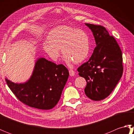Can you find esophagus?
<instances>
[{
	"instance_id": "34e87169",
	"label": "esophagus",
	"mask_w": 134,
	"mask_h": 134,
	"mask_svg": "<svg viewBox=\"0 0 134 134\" xmlns=\"http://www.w3.org/2000/svg\"><path fill=\"white\" fill-rule=\"evenodd\" d=\"M69 73H70V76H74V75H75V72H74V71L72 70H69Z\"/></svg>"
}]
</instances>
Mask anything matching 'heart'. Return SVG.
<instances>
[{
  "label": "heart",
  "instance_id": "b5f03b06",
  "mask_svg": "<svg viewBox=\"0 0 134 134\" xmlns=\"http://www.w3.org/2000/svg\"><path fill=\"white\" fill-rule=\"evenodd\" d=\"M44 50L54 62L58 61L61 49L63 60L67 63H79L86 59L90 52L89 36L83 30L67 25H60L50 30Z\"/></svg>",
  "mask_w": 134,
  "mask_h": 134
}]
</instances>
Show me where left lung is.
Segmentation results:
<instances>
[{"mask_svg": "<svg viewBox=\"0 0 134 134\" xmlns=\"http://www.w3.org/2000/svg\"><path fill=\"white\" fill-rule=\"evenodd\" d=\"M85 25L92 30L96 47L89 61L78 69L87 82L85 93L93 101H100L112 92L123 71L122 52L118 42L100 25Z\"/></svg>", "mask_w": 134, "mask_h": 134, "instance_id": "8db88e82", "label": "left lung"}]
</instances>
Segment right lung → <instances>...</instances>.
Returning a JSON list of instances; mask_svg holds the SVG:
<instances>
[{
    "label": "right lung",
    "mask_w": 134,
    "mask_h": 134,
    "mask_svg": "<svg viewBox=\"0 0 134 134\" xmlns=\"http://www.w3.org/2000/svg\"><path fill=\"white\" fill-rule=\"evenodd\" d=\"M69 76L64 65L40 58L36 60L32 74L26 82L14 83L7 78L5 81L20 101L30 107L48 110L58 104Z\"/></svg>",
    "instance_id": "obj_1"
}]
</instances>
